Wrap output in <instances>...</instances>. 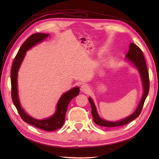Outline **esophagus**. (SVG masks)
<instances>
[{
  "label": "esophagus",
  "instance_id": "1",
  "mask_svg": "<svg viewBox=\"0 0 159 159\" xmlns=\"http://www.w3.org/2000/svg\"><path fill=\"white\" fill-rule=\"evenodd\" d=\"M81 91L82 92H88L89 91V88L86 84H84L81 86Z\"/></svg>",
  "mask_w": 159,
  "mask_h": 159
}]
</instances>
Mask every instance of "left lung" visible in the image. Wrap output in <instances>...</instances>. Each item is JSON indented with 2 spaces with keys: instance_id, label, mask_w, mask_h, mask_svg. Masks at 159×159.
<instances>
[{
  "instance_id": "left-lung-1",
  "label": "left lung",
  "mask_w": 159,
  "mask_h": 159,
  "mask_svg": "<svg viewBox=\"0 0 159 159\" xmlns=\"http://www.w3.org/2000/svg\"><path fill=\"white\" fill-rule=\"evenodd\" d=\"M125 60L129 61L131 64H133V66L138 70L139 74H140L143 88V94L142 98L140 102H139L137 109L131 115L120 120V121H110L100 117L93 99L89 97L88 99L91 104V114H92L93 118V121L95 124L98 125L99 126L106 127H115L122 126L132 121L133 120L138 117L141 112L143 104L145 103V101L147 97L149 91V77L146 61L141 50L137 46L133 44V43H131L129 45V52L125 56Z\"/></svg>"
}]
</instances>
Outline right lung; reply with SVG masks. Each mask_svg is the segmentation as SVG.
I'll return each mask as SVG.
<instances>
[{"label": "right lung", "instance_id": "1", "mask_svg": "<svg viewBox=\"0 0 159 159\" xmlns=\"http://www.w3.org/2000/svg\"><path fill=\"white\" fill-rule=\"evenodd\" d=\"M49 36L50 34L36 33L31 35L23 43L13 61L11 69V80L12 102L23 121L32 125L35 126L36 127L44 130V131H52L63 126L65 121V115L67 109H68V105L70 101L79 94L80 88L74 87L62 94L56 105L55 113L51 117L44 119H35L25 112V111L21 106L18 89V72L26 56V52L31 49L32 47L45 40Z\"/></svg>", "mask_w": 159, "mask_h": 159}]
</instances>
